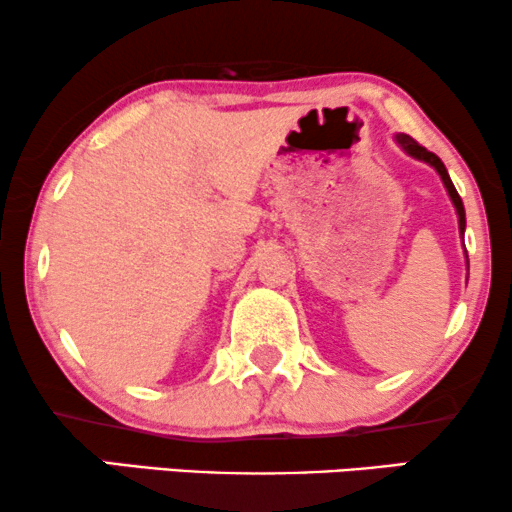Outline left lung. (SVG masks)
Wrapping results in <instances>:
<instances>
[{
	"label": "left lung",
	"instance_id": "obj_1",
	"mask_svg": "<svg viewBox=\"0 0 512 512\" xmlns=\"http://www.w3.org/2000/svg\"><path fill=\"white\" fill-rule=\"evenodd\" d=\"M394 139H397V144H399L401 148H404L406 153L413 155V158L423 160V163H428V165L435 167L437 174H439V177H442V181H444L446 191H449L451 203H454V208H456V215H458V229H461V234H465V210H463V200H461V196H458V191H456L454 181H451L449 172H446V167H444L442 160H439L435 153H430L428 148L420 146L416 139H411L409 134H397V137H394Z\"/></svg>",
	"mask_w": 512,
	"mask_h": 512
}]
</instances>
